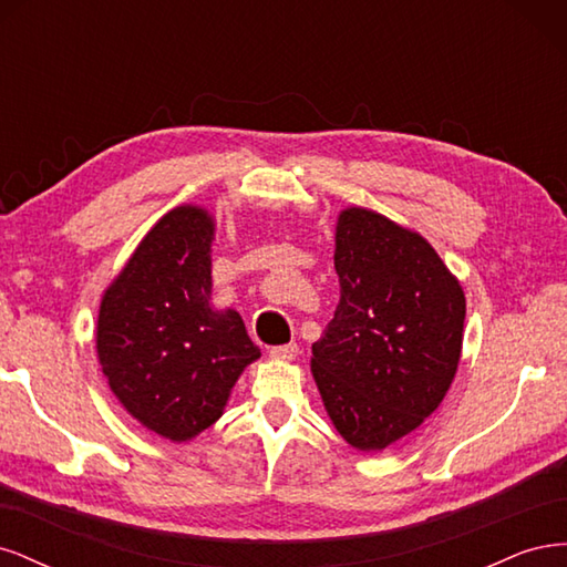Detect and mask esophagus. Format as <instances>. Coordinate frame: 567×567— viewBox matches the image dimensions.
I'll use <instances>...</instances> for the list:
<instances>
[{"label":"esophagus","mask_w":567,"mask_h":567,"mask_svg":"<svg viewBox=\"0 0 567 567\" xmlns=\"http://www.w3.org/2000/svg\"><path fill=\"white\" fill-rule=\"evenodd\" d=\"M296 354H298L296 342H286V346H274L269 350V357L279 359V362H290V359H296Z\"/></svg>","instance_id":"1"}]
</instances>
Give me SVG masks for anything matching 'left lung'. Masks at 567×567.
Segmentation results:
<instances>
[{"mask_svg": "<svg viewBox=\"0 0 567 567\" xmlns=\"http://www.w3.org/2000/svg\"><path fill=\"white\" fill-rule=\"evenodd\" d=\"M333 260L340 302L312 346V373L336 431L381 452L447 394L466 298L423 236L367 208L340 213Z\"/></svg>", "mask_w": 567, "mask_h": 567, "instance_id": "8db88e82", "label": "left lung"}]
</instances>
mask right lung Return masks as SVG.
Wrapping results in <instances>:
<instances>
[{
    "instance_id": "right-lung-1",
    "label": "right lung",
    "mask_w": 567,
    "mask_h": 567,
    "mask_svg": "<svg viewBox=\"0 0 567 567\" xmlns=\"http://www.w3.org/2000/svg\"><path fill=\"white\" fill-rule=\"evenodd\" d=\"M215 221L198 205L163 215L106 288L96 354L130 414L173 442L213 425L260 357L236 310H213Z\"/></svg>"
}]
</instances>
